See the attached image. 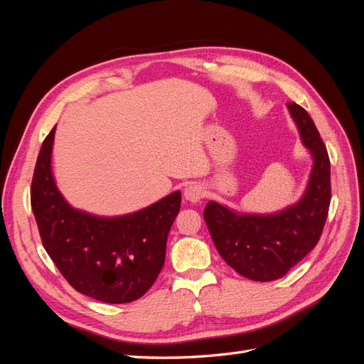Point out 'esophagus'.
I'll return each mask as SVG.
<instances>
[{"mask_svg":"<svg viewBox=\"0 0 364 364\" xmlns=\"http://www.w3.org/2000/svg\"><path fill=\"white\" fill-rule=\"evenodd\" d=\"M183 196H185V199L188 200V202L197 203V202H200L203 199L205 191L202 188V185H199V183H190V185H186V188L183 191Z\"/></svg>","mask_w":364,"mask_h":364,"instance_id":"1","label":"esophagus"}]
</instances>
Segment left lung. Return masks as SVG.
Masks as SVG:
<instances>
[{"label": "left lung", "instance_id": "left-lung-1", "mask_svg": "<svg viewBox=\"0 0 364 364\" xmlns=\"http://www.w3.org/2000/svg\"><path fill=\"white\" fill-rule=\"evenodd\" d=\"M289 111L314 161L302 199L272 215L238 214L217 202H209L203 211L220 255L252 281L279 279L308 255L322 235L331 202V167L323 141L304 107L289 103Z\"/></svg>", "mask_w": 364, "mask_h": 364}]
</instances>
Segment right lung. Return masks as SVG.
<instances>
[{
  "label": "right lung",
  "mask_w": 364,
  "mask_h": 364,
  "mask_svg": "<svg viewBox=\"0 0 364 364\" xmlns=\"http://www.w3.org/2000/svg\"><path fill=\"white\" fill-rule=\"evenodd\" d=\"M54 130L56 126L42 142L30 191L42 245L74 290L106 304L136 301L155 284L164 266L181 193L123 217L77 211L53 179Z\"/></svg>",
  "instance_id": "right-lung-1"
}]
</instances>
